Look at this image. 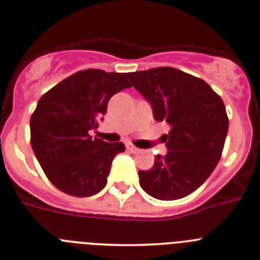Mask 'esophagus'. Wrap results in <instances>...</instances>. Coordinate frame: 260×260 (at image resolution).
<instances>
[{
    "label": "esophagus",
    "mask_w": 260,
    "mask_h": 260,
    "mask_svg": "<svg viewBox=\"0 0 260 260\" xmlns=\"http://www.w3.org/2000/svg\"><path fill=\"white\" fill-rule=\"evenodd\" d=\"M126 150L129 151V152H131V153H139L140 152V148L135 147V146H134L133 144H127L126 145Z\"/></svg>",
    "instance_id": "esophagus-1"
}]
</instances>
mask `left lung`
<instances>
[{
  "label": "left lung",
  "mask_w": 260,
  "mask_h": 260,
  "mask_svg": "<svg viewBox=\"0 0 260 260\" xmlns=\"http://www.w3.org/2000/svg\"><path fill=\"white\" fill-rule=\"evenodd\" d=\"M136 91L150 102L153 118L171 126L167 154H157L153 167L139 171L140 185L159 200L191 194L212 173L229 131L226 108L201 78L173 67L126 74Z\"/></svg>",
  "instance_id": "1"
}]
</instances>
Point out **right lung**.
Instances as JSON below:
<instances>
[{
  "label": "right lung",
  "instance_id": "1",
  "mask_svg": "<svg viewBox=\"0 0 260 260\" xmlns=\"http://www.w3.org/2000/svg\"><path fill=\"white\" fill-rule=\"evenodd\" d=\"M131 84L122 74L88 69L69 76L38 102L30 118V144L48 179L63 193L92 197L107 184L122 142L92 139L108 102Z\"/></svg>",
  "mask_w": 260,
  "mask_h": 260
}]
</instances>
